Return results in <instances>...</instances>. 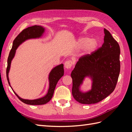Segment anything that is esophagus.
<instances>
[{"mask_svg": "<svg viewBox=\"0 0 132 132\" xmlns=\"http://www.w3.org/2000/svg\"><path fill=\"white\" fill-rule=\"evenodd\" d=\"M73 64V62L72 61H67L65 62L64 63V67L65 68L67 69H70L71 68V67H72Z\"/></svg>", "mask_w": 132, "mask_h": 132, "instance_id": "34e87169", "label": "esophagus"}]
</instances>
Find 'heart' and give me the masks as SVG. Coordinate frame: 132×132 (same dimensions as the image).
Segmentation results:
<instances>
[{
    "instance_id": "heart-1",
    "label": "heart",
    "mask_w": 132,
    "mask_h": 132,
    "mask_svg": "<svg viewBox=\"0 0 132 132\" xmlns=\"http://www.w3.org/2000/svg\"><path fill=\"white\" fill-rule=\"evenodd\" d=\"M76 46L79 48H83L85 54H90L97 48L98 41L95 38L89 39L87 37H82L77 39Z\"/></svg>"
}]
</instances>
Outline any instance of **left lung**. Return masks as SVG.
Listing matches in <instances>:
<instances>
[{"instance_id": "obj_1", "label": "left lung", "mask_w": 132, "mask_h": 132, "mask_svg": "<svg viewBox=\"0 0 132 132\" xmlns=\"http://www.w3.org/2000/svg\"><path fill=\"white\" fill-rule=\"evenodd\" d=\"M104 42L90 54L81 56L71 71L72 95L82 104H94L102 101L114 91L120 72V47L110 32L104 29ZM90 76L93 80L91 90L79 91L84 78Z\"/></svg>"}]
</instances>
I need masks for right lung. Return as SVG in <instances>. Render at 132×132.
<instances>
[{"instance_id":"right-lung-1","label":"right lung","mask_w":132,"mask_h":132,"mask_svg":"<svg viewBox=\"0 0 132 132\" xmlns=\"http://www.w3.org/2000/svg\"><path fill=\"white\" fill-rule=\"evenodd\" d=\"M44 31H45V29L43 27L41 26L35 25L33 26L29 27L26 28V29L23 30L17 36V37L15 38L13 41V47H12V48L9 54L8 58H7V65L6 68V78L10 87L11 86L9 82L8 74L10 70L11 61L14 57L15 52L17 48L21 43L24 42L26 39L40 37L43 34ZM63 75L64 68L63 64H61L55 67L51 70L48 78L50 81V87L48 90V93L46 96L40 98L32 100L23 99L20 97L14 91H13L20 100L22 102L26 103V104L31 105H40L46 104V103L48 102L51 100L52 97L57 84L59 80L63 77ZM12 90H13V89H12Z\"/></svg>"}]
</instances>
